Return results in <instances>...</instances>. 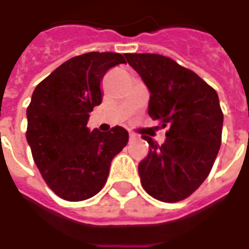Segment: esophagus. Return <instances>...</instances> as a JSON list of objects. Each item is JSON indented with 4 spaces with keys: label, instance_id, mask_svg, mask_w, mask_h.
<instances>
[{
    "label": "esophagus",
    "instance_id": "34e87169",
    "mask_svg": "<svg viewBox=\"0 0 249 249\" xmlns=\"http://www.w3.org/2000/svg\"><path fill=\"white\" fill-rule=\"evenodd\" d=\"M136 138H137V136H136V134H134V133L129 132V140L133 141V140H136Z\"/></svg>",
    "mask_w": 249,
    "mask_h": 249
}]
</instances>
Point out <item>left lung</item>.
I'll use <instances>...</instances> for the list:
<instances>
[{
    "label": "left lung",
    "instance_id": "obj_1",
    "mask_svg": "<svg viewBox=\"0 0 249 249\" xmlns=\"http://www.w3.org/2000/svg\"><path fill=\"white\" fill-rule=\"evenodd\" d=\"M150 91L148 115L168 126L161 146L143 136L148 155L138 165L148 195L174 203L208 177L221 146L224 113L216 90L195 72L159 54H125Z\"/></svg>",
    "mask_w": 249,
    "mask_h": 249
}]
</instances>
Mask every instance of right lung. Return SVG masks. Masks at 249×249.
<instances>
[{"label":"right lung","instance_id":"right-lung-1","mask_svg":"<svg viewBox=\"0 0 249 249\" xmlns=\"http://www.w3.org/2000/svg\"><path fill=\"white\" fill-rule=\"evenodd\" d=\"M125 63L117 53L73 56L42 80L27 108V142L41 176L59 197L81 201L105 186L111 161L129 140L115 126L99 132L86 126L89 113L102 103L106 72Z\"/></svg>","mask_w":249,"mask_h":249}]
</instances>
